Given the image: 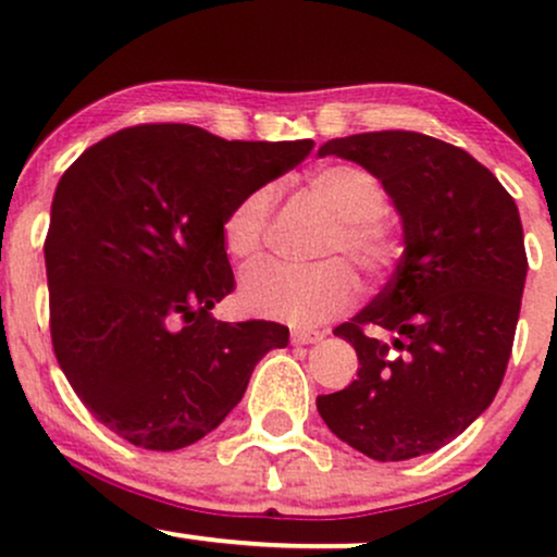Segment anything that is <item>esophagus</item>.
Returning <instances> with one entry per match:
<instances>
[{
	"label": "esophagus",
	"instance_id": "34e87169",
	"mask_svg": "<svg viewBox=\"0 0 557 557\" xmlns=\"http://www.w3.org/2000/svg\"><path fill=\"white\" fill-rule=\"evenodd\" d=\"M324 337V332H317V330H293L290 332V343L293 345H311V343H319Z\"/></svg>",
	"mask_w": 557,
	"mask_h": 557
}]
</instances>
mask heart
I'll list each match as a JSON object with an SVG mask.
<instances>
[{
    "label": "heart",
    "mask_w": 557,
    "mask_h": 557,
    "mask_svg": "<svg viewBox=\"0 0 557 557\" xmlns=\"http://www.w3.org/2000/svg\"><path fill=\"white\" fill-rule=\"evenodd\" d=\"M309 194L335 216L319 253L330 257L311 267L261 264L243 274L240 304L259 317L277 319L293 327H317L343 314L359 298V280L348 257L369 277H382L398 261V235L382 222L385 188L372 172L356 164H330L311 172ZM274 194L257 188L243 196L222 222V246L230 259L248 264L259 259L270 225Z\"/></svg>",
    "instance_id": "1"
}]
</instances>
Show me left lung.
Returning <instances> with one entry per match:
<instances>
[{
    "label": "left lung",
    "mask_w": 557,
    "mask_h": 557,
    "mask_svg": "<svg viewBox=\"0 0 557 557\" xmlns=\"http://www.w3.org/2000/svg\"><path fill=\"white\" fill-rule=\"evenodd\" d=\"M330 154L382 183L403 253L385 290L335 327L361 367L319 395V417L363 456L408 461L456 440L497 395L529 267L519 207L469 151L424 133L332 138L319 149Z\"/></svg>",
    "instance_id": "obj_1"
}]
</instances>
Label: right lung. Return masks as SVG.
<instances>
[{
	"label": "right lung",
	"instance_id": "add662e5",
	"mask_svg": "<svg viewBox=\"0 0 557 557\" xmlns=\"http://www.w3.org/2000/svg\"><path fill=\"white\" fill-rule=\"evenodd\" d=\"M311 149L136 125L60 177L44 243L52 345L107 430L146 450L194 445L238 406L264 354L285 348L283 324L212 317L235 285L222 222Z\"/></svg>",
	"mask_w": 557,
	"mask_h": 557
}]
</instances>
